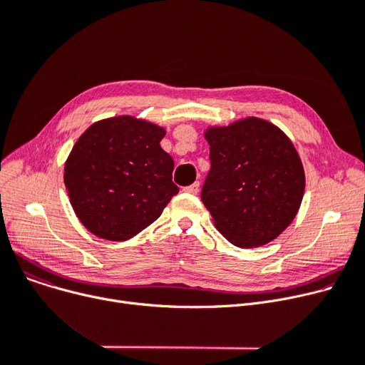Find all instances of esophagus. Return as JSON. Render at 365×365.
<instances>
[{
	"label": "esophagus",
	"mask_w": 365,
	"mask_h": 365,
	"mask_svg": "<svg viewBox=\"0 0 365 365\" xmlns=\"http://www.w3.org/2000/svg\"><path fill=\"white\" fill-rule=\"evenodd\" d=\"M183 190H185V192H187V194L197 195V194H198V190H200V183H198V182H195V183H192V185H189V186L183 187Z\"/></svg>",
	"instance_id": "esophagus-1"
}]
</instances>
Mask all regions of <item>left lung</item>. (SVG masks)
<instances>
[{
    "mask_svg": "<svg viewBox=\"0 0 365 365\" xmlns=\"http://www.w3.org/2000/svg\"><path fill=\"white\" fill-rule=\"evenodd\" d=\"M210 171L201 201L217 231L234 245L267 244L292 223L304 190V173L285 134L260 118L205 133Z\"/></svg>",
    "mask_w": 365,
    "mask_h": 365,
    "instance_id": "8db88e82",
    "label": "left lung"
}]
</instances>
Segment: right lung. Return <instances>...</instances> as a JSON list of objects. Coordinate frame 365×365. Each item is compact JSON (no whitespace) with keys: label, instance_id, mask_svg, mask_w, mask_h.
<instances>
[{"label":"right lung","instance_id":"obj_1","mask_svg":"<svg viewBox=\"0 0 365 365\" xmlns=\"http://www.w3.org/2000/svg\"><path fill=\"white\" fill-rule=\"evenodd\" d=\"M164 128L133 117L93 124L65 164V186L90 232L124 241L155 222L171 197L175 161L160 142Z\"/></svg>","mask_w":365,"mask_h":365}]
</instances>
